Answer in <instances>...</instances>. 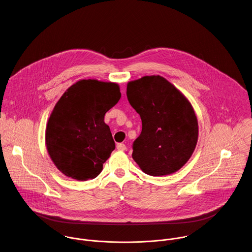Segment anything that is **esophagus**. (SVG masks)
<instances>
[{"mask_svg": "<svg viewBox=\"0 0 252 252\" xmlns=\"http://www.w3.org/2000/svg\"><path fill=\"white\" fill-rule=\"evenodd\" d=\"M117 149H118L119 151H126V145H125V144H123V143H119V144H117Z\"/></svg>", "mask_w": 252, "mask_h": 252, "instance_id": "obj_1", "label": "esophagus"}]
</instances>
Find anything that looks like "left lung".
I'll use <instances>...</instances> for the list:
<instances>
[{
	"label": "left lung",
	"mask_w": 252,
	"mask_h": 252,
	"mask_svg": "<svg viewBox=\"0 0 252 252\" xmlns=\"http://www.w3.org/2000/svg\"><path fill=\"white\" fill-rule=\"evenodd\" d=\"M126 96L142 120L141 134L133 143L134 161L153 176L177 172L191 158L198 138L189 99L159 75L129 81Z\"/></svg>",
	"instance_id": "obj_1"
}]
</instances>
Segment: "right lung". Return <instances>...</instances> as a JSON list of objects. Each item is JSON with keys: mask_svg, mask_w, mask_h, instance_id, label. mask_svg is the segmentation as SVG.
Here are the masks:
<instances>
[{"mask_svg": "<svg viewBox=\"0 0 252 252\" xmlns=\"http://www.w3.org/2000/svg\"><path fill=\"white\" fill-rule=\"evenodd\" d=\"M121 98L116 82L80 79L59 98L46 126V147L56 167L78 181L97 177L115 149L105 113Z\"/></svg>", "mask_w": 252, "mask_h": 252, "instance_id": "add662e5", "label": "right lung"}]
</instances>
